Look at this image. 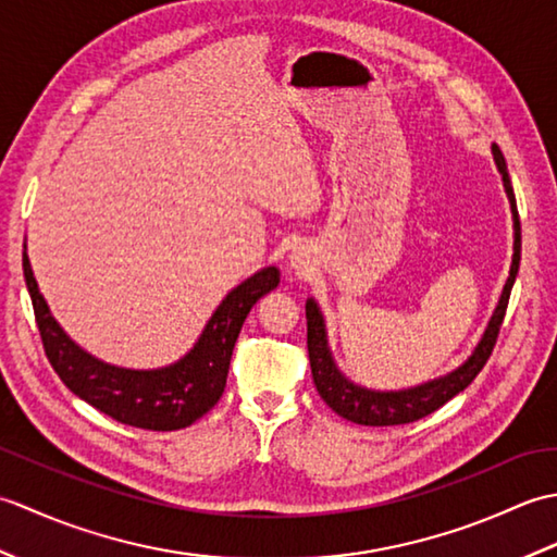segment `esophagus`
I'll return each mask as SVG.
<instances>
[{"instance_id": "1", "label": "esophagus", "mask_w": 557, "mask_h": 557, "mask_svg": "<svg viewBox=\"0 0 557 557\" xmlns=\"http://www.w3.org/2000/svg\"><path fill=\"white\" fill-rule=\"evenodd\" d=\"M292 263L299 268V265H301V256H299V253H294V256H292Z\"/></svg>"}]
</instances>
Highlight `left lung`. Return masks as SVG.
Segmentation results:
<instances>
[{
	"instance_id": "left-lung-1",
	"label": "left lung",
	"mask_w": 557,
	"mask_h": 557,
	"mask_svg": "<svg viewBox=\"0 0 557 557\" xmlns=\"http://www.w3.org/2000/svg\"><path fill=\"white\" fill-rule=\"evenodd\" d=\"M493 158L498 170L503 174V186L510 198L512 208V220H515V256H512V268L510 277L505 282V289L500 294V301L495 306L491 315V323L483 333L481 342L476 345L474 354L443 377H435L431 383H423L409 389H399V393H377V389H369L361 385H354L347 381L345 375L333 361V354L327 347V335H325V321L323 313L318 309L313 299L306 301V327H309V361H311V373L318 395L323 397L325 405L339 413L342 419L361 423V425H399V423H411L423 417H429L435 409H441L445 401L459 395L461 389L469 387L471 381L481 373L483 366H486L488 357L493 354L495 342H498V333L503 325V318L507 311V301H510V292L515 285L517 270H519V256H522V227H519V212H517V200L512 191L510 174H507V164L498 146H493Z\"/></svg>"
}]
</instances>
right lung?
<instances>
[{
	"instance_id": "obj_1",
	"label": "right lung",
	"mask_w": 557,
	"mask_h": 557,
	"mask_svg": "<svg viewBox=\"0 0 557 557\" xmlns=\"http://www.w3.org/2000/svg\"><path fill=\"white\" fill-rule=\"evenodd\" d=\"M23 275L45 354L62 383L114 421L146 431L186 429L218 405L227 385L234 342L248 311L263 294L280 285V270L275 265L256 272L222 299L203 335L184 359L156 371H132L98 361L69 339L47 309L26 251Z\"/></svg>"
}]
</instances>
